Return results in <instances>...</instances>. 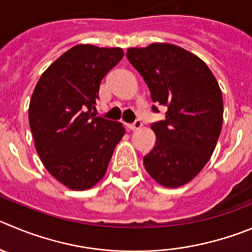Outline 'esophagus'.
Here are the masks:
<instances>
[{
    "mask_svg": "<svg viewBox=\"0 0 252 252\" xmlns=\"http://www.w3.org/2000/svg\"><path fill=\"white\" fill-rule=\"evenodd\" d=\"M142 126V123L139 121H135L133 124H126V128L129 129V130H137Z\"/></svg>",
    "mask_w": 252,
    "mask_h": 252,
    "instance_id": "esophagus-1",
    "label": "esophagus"
}]
</instances>
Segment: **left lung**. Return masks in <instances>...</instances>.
Segmentation results:
<instances>
[{
    "instance_id": "obj_1",
    "label": "left lung",
    "mask_w": 252,
    "mask_h": 252,
    "mask_svg": "<svg viewBox=\"0 0 252 252\" xmlns=\"http://www.w3.org/2000/svg\"><path fill=\"white\" fill-rule=\"evenodd\" d=\"M126 58L147 83L153 102L168 108L165 121L150 126L157 140L143 159L145 170L161 187L188 184L211 158L221 131L224 104L218 81L204 61L175 44L131 47Z\"/></svg>"
}]
</instances>
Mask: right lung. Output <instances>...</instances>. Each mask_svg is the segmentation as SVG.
I'll list each match as a JSON object with an SVG mask.
<instances>
[{"label": "right lung", "mask_w": 252, "mask_h": 252, "mask_svg": "<svg viewBox=\"0 0 252 252\" xmlns=\"http://www.w3.org/2000/svg\"><path fill=\"white\" fill-rule=\"evenodd\" d=\"M123 56L119 47H72L42 73L32 93L28 121L39 159L72 190L91 189L103 179L124 135L122 123L92 113L100 82Z\"/></svg>", "instance_id": "add662e5"}]
</instances>
